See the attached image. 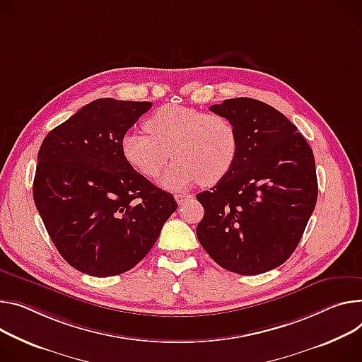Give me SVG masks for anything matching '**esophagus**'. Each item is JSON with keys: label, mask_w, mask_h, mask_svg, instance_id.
<instances>
[{"label": "esophagus", "mask_w": 362, "mask_h": 362, "mask_svg": "<svg viewBox=\"0 0 362 362\" xmlns=\"http://www.w3.org/2000/svg\"><path fill=\"white\" fill-rule=\"evenodd\" d=\"M192 198H193L192 194H186V193H176V194H175V199H176V202H177L179 205L186 204V202L190 201Z\"/></svg>", "instance_id": "obj_1"}]
</instances>
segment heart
<instances>
[{
    "label": "heart",
    "instance_id": "1",
    "mask_svg": "<svg viewBox=\"0 0 362 362\" xmlns=\"http://www.w3.org/2000/svg\"><path fill=\"white\" fill-rule=\"evenodd\" d=\"M144 127L150 136L134 131L122 136V157L140 175L154 179L173 151L176 161L160 180L166 189L179 190L199 182L216 185L237 160V128L225 115L164 105L150 115Z\"/></svg>",
    "mask_w": 362,
    "mask_h": 362
}]
</instances>
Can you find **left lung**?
Masks as SVG:
<instances>
[{
    "mask_svg": "<svg viewBox=\"0 0 362 362\" xmlns=\"http://www.w3.org/2000/svg\"><path fill=\"white\" fill-rule=\"evenodd\" d=\"M209 110L235 125L238 156L221 182L196 194L205 209L196 235L228 272H270L293 254L315 209L313 151L298 127L264 103L234 98Z\"/></svg>",
    "mask_w": 362,
    "mask_h": 362,
    "instance_id": "8db88e82",
    "label": "left lung"
}]
</instances>
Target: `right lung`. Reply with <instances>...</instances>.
Here are the masks:
<instances>
[{
  "instance_id": "1",
  "label": "right lung",
  "mask_w": 362,
  "mask_h": 362,
  "mask_svg": "<svg viewBox=\"0 0 362 362\" xmlns=\"http://www.w3.org/2000/svg\"><path fill=\"white\" fill-rule=\"evenodd\" d=\"M151 105L100 98L40 146L33 198L60 255L85 274L110 277L137 266L177 209L173 194L121 153L122 136Z\"/></svg>"
}]
</instances>
